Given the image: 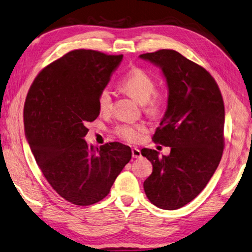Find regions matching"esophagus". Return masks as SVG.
<instances>
[{"instance_id": "obj_1", "label": "esophagus", "mask_w": 252, "mask_h": 252, "mask_svg": "<svg viewBox=\"0 0 252 252\" xmlns=\"http://www.w3.org/2000/svg\"><path fill=\"white\" fill-rule=\"evenodd\" d=\"M132 156H133V158H140V157L142 156L141 151L139 149H136V147H133V149H132Z\"/></svg>"}]
</instances>
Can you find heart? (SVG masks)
Segmentation results:
<instances>
[{
    "mask_svg": "<svg viewBox=\"0 0 252 252\" xmlns=\"http://www.w3.org/2000/svg\"><path fill=\"white\" fill-rule=\"evenodd\" d=\"M121 90L137 102L142 103L143 110L152 118L159 117L165 108L164 97L156 92V82L151 74L141 67H133L127 72L119 83ZM98 109L103 115L110 112L112 107V96L109 88H102L97 97ZM145 127L141 125H121L115 130L117 136L130 143H137L141 139Z\"/></svg>",
    "mask_w": 252,
    "mask_h": 252,
    "instance_id": "heart-1",
    "label": "heart"
}]
</instances>
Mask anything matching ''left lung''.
Returning <instances> with one entry per match:
<instances>
[{"mask_svg":"<svg viewBox=\"0 0 252 252\" xmlns=\"http://www.w3.org/2000/svg\"><path fill=\"white\" fill-rule=\"evenodd\" d=\"M159 66L168 86V106L153 141L170 147L168 156L143 149L153 165L144 191L153 204L177 210L200 194L212 178L224 150L225 108L213 76L175 50L144 53Z\"/></svg>","mask_w":252,"mask_h":252,"instance_id":"left-lung-1","label":"left lung"}]
</instances>
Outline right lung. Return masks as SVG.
I'll return each mask as SVG.
<instances>
[{"instance_id": "obj_1", "label": "right lung", "mask_w": 252, "mask_h": 252, "mask_svg": "<svg viewBox=\"0 0 252 252\" xmlns=\"http://www.w3.org/2000/svg\"><path fill=\"white\" fill-rule=\"evenodd\" d=\"M122 58L85 49L70 51L44 67L27 94L24 126L32 155L49 185L75 205L106 198L131 159V149L122 143L98 149L84 140L86 123L99 116L98 94Z\"/></svg>"}]
</instances>
